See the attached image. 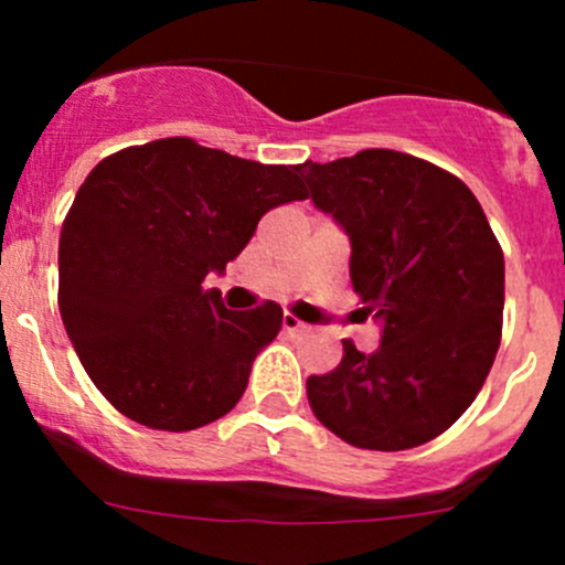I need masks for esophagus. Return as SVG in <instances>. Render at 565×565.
<instances>
[{
  "instance_id": "34e87169",
  "label": "esophagus",
  "mask_w": 565,
  "mask_h": 565,
  "mask_svg": "<svg viewBox=\"0 0 565 565\" xmlns=\"http://www.w3.org/2000/svg\"><path fill=\"white\" fill-rule=\"evenodd\" d=\"M281 322H284V330H287V333H303V330L309 328V324L300 322V319L292 317V315H284Z\"/></svg>"
}]
</instances>
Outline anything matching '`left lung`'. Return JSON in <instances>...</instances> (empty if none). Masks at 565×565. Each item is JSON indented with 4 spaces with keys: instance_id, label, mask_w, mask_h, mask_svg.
Returning <instances> with one entry per match:
<instances>
[{
    "instance_id": "1",
    "label": "left lung",
    "mask_w": 565,
    "mask_h": 565,
    "mask_svg": "<svg viewBox=\"0 0 565 565\" xmlns=\"http://www.w3.org/2000/svg\"><path fill=\"white\" fill-rule=\"evenodd\" d=\"M317 210L350 237V278L383 322L374 352L344 339L306 383L317 420L369 451L424 446L481 391L503 330L505 265L481 204L446 169L396 150L300 163Z\"/></svg>"
}]
</instances>
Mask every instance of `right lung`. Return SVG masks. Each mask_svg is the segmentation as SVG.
Masks as SVG:
<instances>
[{"mask_svg":"<svg viewBox=\"0 0 565 565\" xmlns=\"http://www.w3.org/2000/svg\"><path fill=\"white\" fill-rule=\"evenodd\" d=\"M306 199L298 167H265L185 136L104 158L60 235V315L84 372L150 429L191 431L241 402L281 306L230 311L224 273L267 210Z\"/></svg>","mask_w":565,"mask_h":565,"instance_id":"right-lung-1","label":"right lung"}]
</instances>
